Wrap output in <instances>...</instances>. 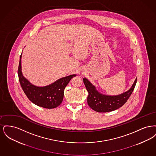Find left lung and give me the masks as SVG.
I'll return each instance as SVG.
<instances>
[{
    "mask_svg": "<svg viewBox=\"0 0 156 156\" xmlns=\"http://www.w3.org/2000/svg\"><path fill=\"white\" fill-rule=\"evenodd\" d=\"M83 81L88 92L87 102L90 108L97 112L104 113L116 110L126 103L133 91L137 78L130 89L117 96H108L99 94L87 79L83 78Z\"/></svg>",
    "mask_w": 156,
    "mask_h": 156,
    "instance_id": "1",
    "label": "left lung"
}]
</instances>
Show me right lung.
<instances>
[{
  "mask_svg": "<svg viewBox=\"0 0 156 156\" xmlns=\"http://www.w3.org/2000/svg\"><path fill=\"white\" fill-rule=\"evenodd\" d=\"M21 57L22 54L20 57L17 73L20 85L26 95L31 102L38 106L47 109H53L58 106L62 102L65 88L76 75H71L62 78L46 87H37L31 84L23 76Z\"/></svg>",
  "mask_w": 156,
  "mask_h": 156,
  "instance_id": "right-lung-1",
  "label": "right lung"
}]
</instances>
